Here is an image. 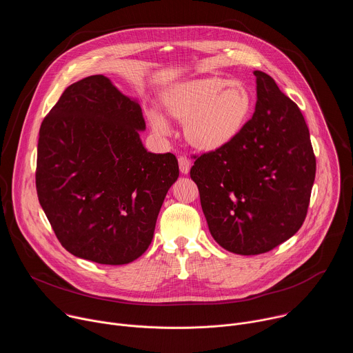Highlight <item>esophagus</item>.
I'll list each match as a JSON object with an SVG mask.
<instances>
[{"mask_svg":"<svg viewBox=\"0 0 353 353\" xmlns=\"http://www.w3.org/2000/svg\"><path fill=\"white\" fill-rule=\"evenodd\" d=\"M179 168H180V172L183 174H187L190 172V169H191V161L188 158H185V157H180L179 158Z\"/></svg>","mask_w":353,"mask_h":353,"instance_id":"obj_1","label":"esophagus"}]
</instances>
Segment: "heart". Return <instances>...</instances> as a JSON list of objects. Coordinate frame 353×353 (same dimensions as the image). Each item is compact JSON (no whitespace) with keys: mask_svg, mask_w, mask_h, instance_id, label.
<instances>
[{"mask_svg":"<svg viewBox=\"0 0 353 353\" xmlns=\"http://www.w3.org/2000/svg\"><path fill=\"white\" fill-rule=\"evenodd\" d=\"M163 103L170 116L184 121V134L192 146L215 150L243 130L253 97L244 83L212 77L174 85L165 92ZM148 119L158 135L172 134V125L159 109L150 108Z\"/></svg>","mask_w":353,"mask_h":353,"instance_id":"1","label":"heart"}]
</instances>
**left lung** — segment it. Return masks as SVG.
Returning <instances> with one entry per match:
<instances>
[{
	"label": "left lung",
	"mask_w": 353,
	"mask_h": 353,
	"mask_svg": "<svg viewBox=\"0 0 353 353\" xmlns=\"http://www.w3.org/2000/svg\"><path fill=\"white\" fill-rule=\"evenodd\" d=\"M254 75L253 117L190 170L212 237L241 256L267 253L300 229L316 177L303 114L268 74Z\"/></svg>",
	"instance_id": "left-lung-1"
}]
</instances>
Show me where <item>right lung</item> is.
I'll return each instance as SVG.
<instances>
[{
	"mask_svg": "<svg viewBox=\"0 0 353 353\" xmlns=\"http://www.w3.org/2000/svg\"><path fill=\"white\" fill-rule=\"evenodd\" d=\"M135 99L105 75L70 85L44 117L37 143L39 203L75 257L123 265L152 241L163 199L179 177L173 154L148 152Z\"/></svg>",
	"mask_w": 353,
	"mask_h": 353,
	"instance_id": "right-lung-1",
	"label": "right lung"
}]
</instances>
